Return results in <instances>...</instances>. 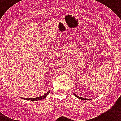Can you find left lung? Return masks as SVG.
<instances>
[{
	"label": "left lung",
	"instance_id": "1",
	"mask_svg": "<svg viewBox=\"0 0 121 121\" xmlns=\"http://www.w3.org/2000/svg\"><path fill=\"white\" fill-rule=\"evenodd\" d=\"M74 95L75 96V97H77L78 98H79V99H82V100H87V99H86V98H82V97H79V96H77V95L76 94H74Z\"/></svg>",
	"mask_w": 121,
	"mask_h": 121
}]
</instances>
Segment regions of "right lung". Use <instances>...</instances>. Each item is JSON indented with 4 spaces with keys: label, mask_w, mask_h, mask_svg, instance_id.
Instances as JSON below:
<instances>
[{
    "label": "right lung",
    "mask_w": 121,
    "mask_h": 121,
    "mask_svg": "<svg viewBox=\"0 0 121 121\" xmlns=\"http://www.w3.org/2000/svg\"><path fill=\"white\" fill-rule=\"evenodd\" d=\"M50 90H49V91H48V92H47L46 94H45L44 95H43L42 96H40V97H37V98H22L23 99H26V100H28V101H39V100H41V99H43L45 98L47 96V95L48 94V93L50 92Z\"/></svg>",
    "instance_id": "1"
}]
</instances>
